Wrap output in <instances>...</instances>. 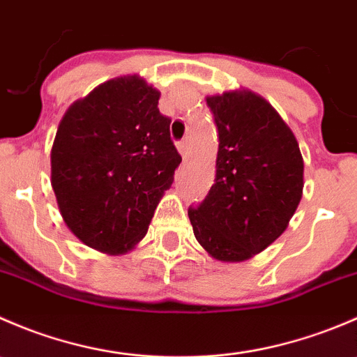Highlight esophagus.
I'll use <instances>...</instances> for the list:
<instances>
[{
  "label": "esophagus",
  "mask_w": 357,
  "mask_h": 357,
  "mask_svg": "<svg viewBox=\"0 0 357 357\" xmlns=\"http://www.w3.org/2000/svg\"><path fill=\"white\" fill-rule=\"evenodd\" d=\"M178 150H179V153H181L183 158L188 157V142H186V139L179 142L178 143Z\"/></svg>",
  "instance_id": "1"
}]
</instances>
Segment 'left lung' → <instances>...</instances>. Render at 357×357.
<instances>
[{
    "label": "left lung",
    "instance_id": "left-lung-1",
    "mask_svg": "<svg viewBox=\"0 0 357 357\" xmlns=\"http://www.w3.org/2000/svg\"><path fill=\"white\" fill-rule=\"evenodd\" d=\"M219 131L215 179L188 208L197 242L211 257L242 262L287 229L304 188V160L280 114L250 89L207 96Z\"/></svg>",
    "mask_w": 357,
    "mask_h": 357
}]
</instances>
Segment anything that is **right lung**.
Returning a JSON list of instances; mask_svg holds the SVG:
<instances>
[{"label":"right lung","mask_w":357,"mask_h":357,"mask_svg":"<svg viewBox=\"0 0 357 357\" xmlns=\"http://www.w3.org/2000/svg\"><path fill=\"white\" fill-rule=\"evenodd\" d=\"M160 91L139 75L110 79L72 103L52 146V186L67 228L103 254L146 235L181 155Z\"/></svg>","instance_id":"add662e5"}]
</instances>
